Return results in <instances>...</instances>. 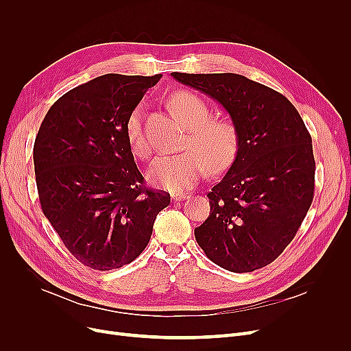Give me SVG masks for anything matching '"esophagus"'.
Listing matches in <instances>:
<instances>
[{
    "mask_svg": "<svg viewBox=\"0 0 351 351\" xmlns=\"http://www.w3.org/2000/svg\"><path fill=\"white\" fill-rule=\"evenodd\" d=\"M186 197H189L188 193H176V195H172V200H173V202H182V200H185Z\"/></svg>",
    "mask_w": 351,
    "mask_h": 351,
    "instance_id": "1",
    "label": "esophagus"
}]
</instances>
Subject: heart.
<instances>
[{
  "label": "heart",
  "instance_id": "heart-1",
  "mask_svg": "<svg viewBox=\"0 0 351 351\" xmlns=\"http://www.w3.org/2000/svg\"><path fill=\"white\" fill-rule=\"evenodd\" d=\"M169 104L173 112L189 128L185 146L191 149L158 156L147 171V178L154 185L171 193H179L195 186L205 173V165L212 172L226 169L236 158L239 135L230 121L210 119L209 105L189 90L176 92ZM142 112V105H138L129 114L125 134L131 151L139 158H146L151 154V146L143 132Z\"/></svg>",
  "mask_w": 351,
  "mask_h": 351
}]
</instances>
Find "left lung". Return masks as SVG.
<instances>
[{
	"mask_svg": "<svg viewBox=\"0 0 351 351\" xmlns=\"http://www.w3.org/2000/svg\"><path fill=\"white\" fill-rule=\"evenodd\" d=\"M171 75L225 108L239 135L236 158L208 193L197 245L234 273L262 269L296 236L315 193L311 136L291 102L239 73Z\"/></svg>",
	"mask_w": 351,
	"mask_h": 351,
	"instance_id": "left-lung-1",
	"label": "left lung"
}]
</instances>
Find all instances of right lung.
Returning <instances> with one entry per match:
<instances>
[{"label":"right lung","mask_w":351,"mask_h":351,"mask_svg":"<svg viewBox=\"0 0 351 351\" xmlns=\"http://www.w3.org/2000/svg\"><path fill=\"white\" fill-rule=\"evenodd\" d=\"M160 77L106 73L73 88L49 108L35 138L43 212L90 269L134 262L171 204L169 193L143 186L125 134L129 114Z\"/></svg>","instance_id":"obj_1"}]
</instances>
